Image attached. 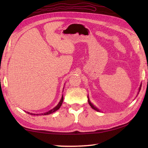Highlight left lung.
Segmentation results:
<instances>
[{
    "instance_id": "obj_1",
    "label": "left lung",
    "mask_w": 148,
    "mask_h": 148,
    "mask_svg": "<svg viewBox=\"0 0 148 148\" xmlns=\"http://www.w3.org/2000/svg\"><path fill=\"white\" fill-rule=\"evenodd\" d=\"M141 86H142V84H140V87H139V92H138V93H137V95L138 94H139V92H140V89H141ZM88 103H89V104H90V106L92 107V109H93L94 110H95V111H99V109H97L96 107L95 106H93L92 103H91V102H90V99H89V98H88Z\"/></svg>"
}]
</instances>
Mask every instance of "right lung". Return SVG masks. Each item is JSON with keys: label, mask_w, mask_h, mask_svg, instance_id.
I'll use <instances>...</instances> for the list:
<instances>
[{"label": "right lung", "mask_w": 148, "mask_h": 148, "mask_svg": "<svg viewBox=\"0 0 148 148\" xmlns=\"http://www.w3.org/2000/svg\"><path fill=\"white\" fill-rule=\"evenodd\" d=\"M63 91H64V90H63ZM63 100H64V97H63V95H62V99H61V100H60V101L59 102V103H58V105L56 106V107H55V108H53V109H51V110H50V111H48V112H45V113H42V114H33V113H30V112H27V113H28V114H29L34 115V116H35V115L39 116V115H48V114H51V113L55 112L56 111H57L58 109H60V108L62 104V103H63Z\"/></svg>", "instance_id": "right-lung-1"}]
</instances>
